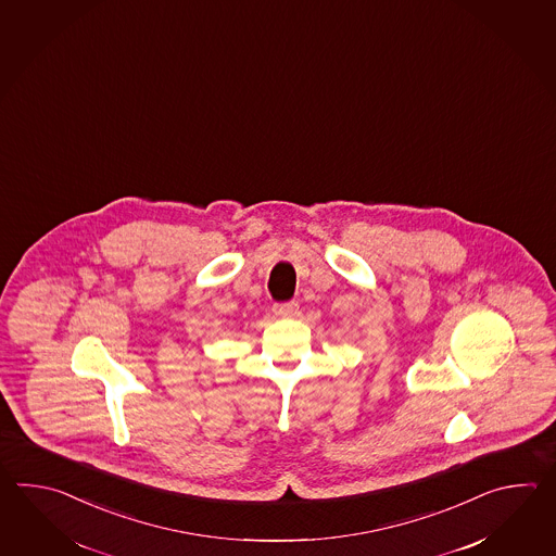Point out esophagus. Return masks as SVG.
I'll use <instances>...</instances> for the list:
<instances>
[{
  "label": "esophagus",
  "instance_id": "34e87169",
  "mask_svg": "<svg viewBox=\"0 0 556 556\" xmlns=\"http://www.w3.org/2000/svg\"><path fill=\"white\" fill-rule=\"evenodd\" d=\"M274 314L276 316H283V318H292L298 314V302H278V304H274Z\"/></svg>",
  "mask_w": 556,
  "mask_h": 556
}]
</instances>
